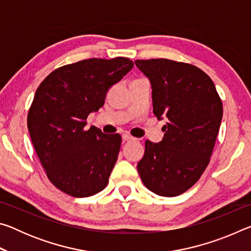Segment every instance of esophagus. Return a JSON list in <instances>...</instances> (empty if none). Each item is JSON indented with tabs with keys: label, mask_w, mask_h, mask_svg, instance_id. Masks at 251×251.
I'll list each match as a JSON object with an SVG mask.
<instances>
[{
	"label": "esophagus",
	"mask_w": 251,
	"mask_h": 251,
	"mask_svg": "<svg viewBox=\"0 0 251 251\" xmlns=\"http://www.w3.org/2000/svg\"><path fill=\"white\" fill-rule=\"evenodd\" d=\"M122 138H123V141L124 142H130V141H135V138L134 137H131L130 135H128V134H124L122 136Z\"/></svg>",
	"instance_id": "esophagus-1"
}]
</instances>
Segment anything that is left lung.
Returning <instances> with one entry per match:
<instances>
[{"label": "left lung", "mask_w": 251, "mask_h": 251, "mask_svg": "<svg viewBox=\"0 0 251 251\" xmlns=\"http://www.w3.org/2000/svg\"><path fill=\"white\" fill-rule=\"evenodd\" d=\"M151 85L152 112L166 120L159 143L145 142L137 164L151 192L178 196L196 184L209 164L223 118V103L205 72L166 58L137 59Z\"/></svg>", "instance_id": "left-lung-1"}]
</instances>
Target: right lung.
Instances as JSON below:
<instances>
[{
  "label": "right lung",
  "instance_id": "add662e5",
  "mask_svg": "<svg viewBox=\"0 0 251 251\" xmlns=\"http://www.w3.org/2000/svg\"><path fill=\"white\" fill-rule=\"evenodd\" d=\"M133 66L126 57L84 59L53 71L37 87L29 136L49 179L70 196H93L108 184L122 137L95 126L86 130V118Z\"/></svg>",
  "mask_w": 251,
  "mask_h": 251
}]
</instances>
